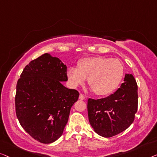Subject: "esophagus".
Returning a JSON list of instances; mask_svg holds the SVG:
<instances>
[{"label":"esophagus","mask_w":157,"mask_h":157,"mask_svg":"<svg viewBox=\"0 0 157 157\" xmlns=\"http://www.w3.org/2000/svg\"><path fill=\"white\" fill-rule=\"evenodd\" d=\"M79 100H85L86 99V97L84 95V94H79Z\"/></svg>","instance_id":"34e87169"}]
</instances>
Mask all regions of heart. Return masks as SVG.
<instances>
[{
	"mask_svg": "<svg viewBox=\"0 0 157 157\" xmlns=\"http://www.w3.org/2000/svg\"><path fill=\"white\" fill-rule=\"evenodd\" d=\"M124 75L122 62L109 57H86L78 63V68L68 69L67 78L73 87L84 84L87 79L94 93L98 96L107 95L114 91Z\"/></svg>",
	"mask_w": 157,
	"mask_h": 157,
	"instance_id": "1",
	"label": "heart"
}]
</instances>
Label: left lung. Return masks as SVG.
Here are the masks:
<instances>
[{"mask_svg":"<svg viewBox=\"0 0 157 157\" xmlns=\"http://www.w3.org/2000/svg\"><path fill=\"white\" fill-rule=\"evenodd\" d=\"M137 88L134 76L126 74L124 82L114 94L100 100L88 99L89 122L97 134L111 137L132 124L138 108Z\"/></svg>","mask_w":157,"mask_h":157,"instance_id":"1","label":"left lung"}]
</instances>
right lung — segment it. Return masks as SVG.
<instances>
[{"mask_svg": "<svg viewBox=\"0 0 157 157\" xmlns=\"http://www.w3.org/2000/svg\"><path fill=\"white\" fill-rule=\"evenodd\" d=\"M67 80V67L60 59L45 53L25 66L18 79L15 112L24 130L43 144L61 136L70 109L79 92L61 82Z\"/></svg>", "mask_w": 157, "mask_h": 157, "instance_id": "right-lung-1", "label": "right lung"}]
</instances>
